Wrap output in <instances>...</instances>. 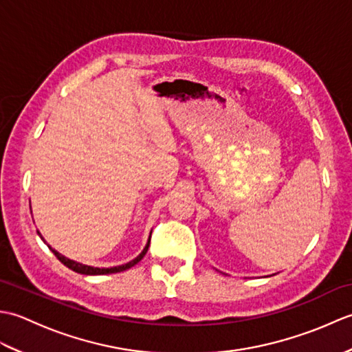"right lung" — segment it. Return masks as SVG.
<instances>
[{"label": "right lung", "mask_w": 352, "mask_h": 352, "mask_svg": "<svg viewBox=\"0 0 352 352\" xmlns=\"http://www.w3.org/2000/svg\"><path fill=\"white\" fill-rule=\"evenodd\" d=\"M37 234H39L41 239L43 241V237H42V234L39 233V231H37ZM149 241H151V236H149L148 243L145 245L144 251H142L136 258H133L131 261H129V263L121 265V266H115V267H94V266H87V265H83V263H78V261H74V260H71V258H66L65 256H62L60 252H57L56 250H52L50 245H48V248H50L52 252H54V256H56L58 260H60L65 266H68L69 269H72L74 272H78V274H83V275H106V274L122 272V271H126V269H130L131 266L138 265L139 261L145 257V254H146V251H148V246H149ZM43 242H45V241H43ZM45 243H47V242H45Z\"/></svg>", "instance_id": "obj_1"}]
</instances>
